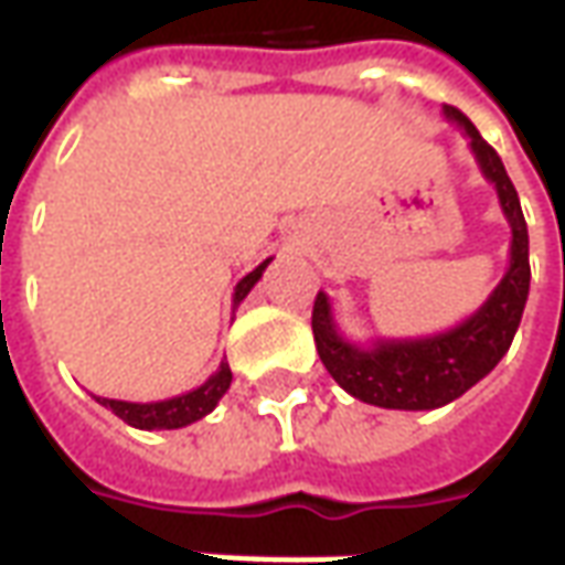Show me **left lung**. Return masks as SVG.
<instances>
[{"mask_svg":"<svg viewBox=\"0 0 565 565\" xmlns=\"http://www.w3.org/2000/svg\"><path fill=\"white\" fill-rule=\"evenodd\" d=\"M445 117L462 129L478 169L497 186L499 209L511 226L509 269L472 318L424 339L351 342L335 323L330 296L320 290L311 311V330L320 360L342 391L379 408L429 412L460 399L462 393L490 375L499 360L509 354L530 296V235L518 190L511 184L499 153L481 139L472 120L454 105H445Z\"/></svg>","mask_w":565,"mask_h":565,"instance_id":"8db88e82","label":"left lung"}]
</instances>
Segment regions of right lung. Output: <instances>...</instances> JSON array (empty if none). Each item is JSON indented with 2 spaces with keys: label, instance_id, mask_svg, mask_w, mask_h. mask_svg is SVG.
<instances>
[{
  "label": "right lung",
  "instance_id": "right-lung-1",
  "mask_svg": "<svg viewBox=\"0 0 565 565\" xmlns=\"http://www.w3.org/2000/svg\"><path fill=\"white\" fill-rule=\"evenodd\" d=\"M269 263L271 257L263 259L257 269L247 271L245 278L235 284L233 308L242 306V299L254 290V284L263 278ZM230 381H233L230 363H221L217 372L205 384H199L196 391L181 393L172 399H160V403H127V399H108V396H93V399L105 408H111L124 424L136 426V429H181V426L196 424L205 415H211L223 399V393L230 391Z\"/></svg>",
  "mask_w": 565,
  "mask_h": 565
}]
</instances>
